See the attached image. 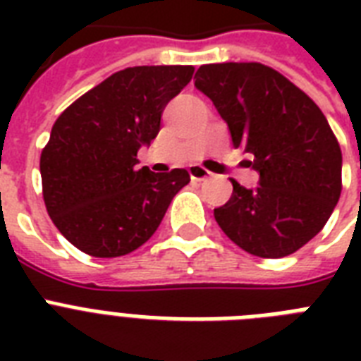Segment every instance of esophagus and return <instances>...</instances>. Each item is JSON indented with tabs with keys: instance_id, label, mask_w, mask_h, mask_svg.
I'll list each match as a JSON object with an SVG mask.
<instances>
[{
	"instance_id": "obj_1",
	"label": "esophagus",
	"mask_w": 361,
	"mask_h": 361,
	"mask_svg": "<svg viewBox=\"0 0 361 361\" xmlns=\"http://www.w3.org/2000/svg\"><path fill=\"white\" fill-rule=\"evenodd\" d=\"M189 176H191V180L195 181H204L208 180L212 174H209L206 169H202L200 164H191V166H189Z\"/></svg>"
}]
</instances>
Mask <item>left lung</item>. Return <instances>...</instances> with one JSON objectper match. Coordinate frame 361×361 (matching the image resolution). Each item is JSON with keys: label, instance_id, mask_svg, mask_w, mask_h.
<instances>
[{"label": "left lung", "instance_id": "obj_1", "mask_svg": "<svg viewBox=\"0 0 361 361\" xmlns=\"http://www.w3.org/2000/svg\"><path fill=\"white\" fill-rule=\"evenodd\" d=\"M195 78L260 176L255 189L231 180V200L214 209L217 225L255 257L296 252L322 231L341 197V147L326 116L262 63L202 65Z\"/></svg>", "mask_w": 361, "mask_h": 361}]
</instances>
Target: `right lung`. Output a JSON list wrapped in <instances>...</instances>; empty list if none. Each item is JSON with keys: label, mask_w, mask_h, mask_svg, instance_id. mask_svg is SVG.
<instances>
[{"label": "right lung", "mask_w": 361, "mask_h": 361, "mask_svg": "<svg viewBox=\"0 0 361 361\" xmlns=\"http://www.w3.org/2000/svg\"><path fill=\"white\" fill-rule=\"evenodd\" d=\"M191 65L118 71L61 112L41 153L42 197L58 231L97 258L123 257L146 243L185 169L155 174L136 153L157 136L161 114L191 82Z\"/></svg>", "instance_id": "obj_1"}]
</instances>
